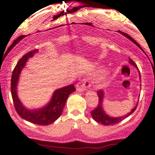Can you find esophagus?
I'll list each match as a JSON object with an SVG mask.
<instances>
[{
  "label": "esophagus",
  "mask_w": 155,
  "mask_h": 155,
  "mask_svg": "<svg viewBox=\"0 0 155 155\" xmlns=\"http://www.w3.org/2000/svg\"><path fill=\"white\" fill-rule=\"evenodd\" d=\"M90 84L89 83V81L87 80H83L78 83L76 84V90H77L78 92H83L84 90H86V88L90 87Z\"/></svg>",
  "instance_id": "obj_1"
}]
</instances>
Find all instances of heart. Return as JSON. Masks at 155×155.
<instances>
[{
    "instance_id": "b5f03b06",
    "label": "heart",
    "mask_w": 155,
    "mask_h": 155,
    "mask_svg": "<svg viewBox=\"0 0 155 155\" xmlns=\"http://www.w3.org/2000/svg\"><path fill=\"white\" fill-rule=\"evenodd\" d=\"M107 79H108V76L107 75H104L102 77H100L98 80L97 81V87H102L106 83H107Z\"/></svg>"
}]
</instances>
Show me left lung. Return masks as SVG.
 <instances>
[{
	"label": "left lung",
	"mask_w": 155,
	"mask_h": 155,
	"mask_svg": "<svg viewBox=\"0 0 155 155\" xmlns=\"http://www.w3.org/2000/svg\"><path fill=\"white\" fill-rule=\"evenodd\" d=\"M129 63L130 65H134V67H136V69L138 70V68L136 64L134 63L131 58L129 59ZM139 72V76H140V71ZM97 95H98L99 97V104L97 105V107H96V109H94L93 110L91 111V115L93 117V120L95 121H97V123H100L103 125H106V126H109V125H114L116 124H118L120 121H122L123 120L127 118V117H129L130 115H131L135 111L137 108V104H136L134 107L132 109L130 112H129L128 114H127L126 115L123 116V117H112L110 116H109L108 114H106V112L104 111V108H103V102H104V92L102 91V90H99L97 91Z\"/></svg>",
	"instance_id": "obj_1"
}]
</instances>
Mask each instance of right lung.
I'll use <instances>...</instances> for the list:
<instances>
[{"instance_id":"obj_1","label":"right lung","mask_w":155,"mask_h":155,"mask_svg":"<svg viewBox=\"0 0 155 155\" xmlns=\"http://www.w3.org/2000/svg\"><path fill=\"white\" fill-rule=\"evenodd\" d=\"M38 51V49L29 51L18 62L12 72L11 90H12L14 106H15L17 113L21 117L35 124L45 126V125L51 124L55 122L60 117L67 98L71 93L76 90V88L74 85L71 84L58 89L53 93V95L48 104L41 108L36 109V110H29L27 107H25L18 97L17 86H18L21 72L25 66L26 62H28L29 58H31Z\"/></svg>"}]
</instances>
